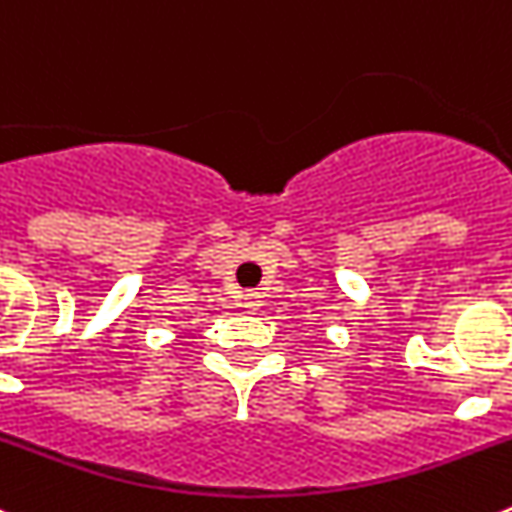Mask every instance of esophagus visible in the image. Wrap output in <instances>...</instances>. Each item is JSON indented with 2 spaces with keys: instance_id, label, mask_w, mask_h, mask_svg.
I'll use <instances>...</instances> for the list:
<instances>
[{
  "instance_id": "obj_1",
  "label": "esophagus",
  "mask_w": 512,
  "mask_h": 512,
  "mask_svg": "<svg viewBox=\"0 0 512 512\" xmlns=\"http://www.w3.org/2000/svg\"><path fill=\"white\" fill-rule=\"evenodd\" d=\"M260 306H262L260 293H257V290H247V293H245V308H247V311L257 313V311H260Z\"/></svg>"
}]
</instances>
